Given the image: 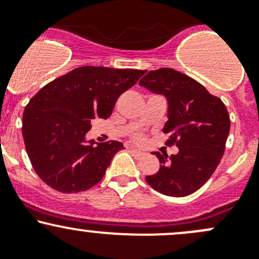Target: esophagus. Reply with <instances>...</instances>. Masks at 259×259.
Listing matches in <instances>:
<instances>
[{"label":"esophagus","mask_w":259,"mask_h":259,"mask_svg":"<svg viewBox=\"0 0 259 259\" xmlns=\"http://www.w3.org/2000/svg\"><path fill=\"white\" fill-rule=\"evenodd\" d=\"M130 152L132 153L133 156H135V157H137V158H140V157H142L143 155H145V153L142 152V151H140V150H137V148H133V147H131L130 148Z\"/></svg>","instance_id":"1"}]
</instances>
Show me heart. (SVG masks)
Listing matches in <instances>:
<instances>
[{
  "label": "heart",
  "instance_id": "b5f03b06",
  "mask_svg": "<svg viewBox=\"0 0 259 259\" xmlns=\"http://www.w3.org/2000/svg\"><path fill=\"white\" fill-rule=\"evenodd\" d=\"M135 141H136V142H142L143 136L142 135H136L135 136Z\"/></svg>",
  "mask_w": 259,
  "mask_h": 259
}]
</instances>
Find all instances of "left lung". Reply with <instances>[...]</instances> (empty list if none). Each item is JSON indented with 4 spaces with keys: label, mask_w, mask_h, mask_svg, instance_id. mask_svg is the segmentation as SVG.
I'll list each match as a JSON object with an SVG mask.
<instances>
[{
    "label": "left lung",
    "mask_w": 259,
    "mask_h": 259,
    "mask_svg": "<svg viewBox=\"0 0 259 259\" xmlns=\"http://www.w3.org/2000/svg\"><path fill=\"white\" fill-rule=\"evenodd\" d=\"M140 85L167 99V122L162 131L170 135L167 145L179 147L170 157L153 152L160 170L146 176V181L165 195H190L210 179L222 160L230 128L227 108L205 87L170 68L148 71Z\"/></svg>",
    "instance_id": "left-lung-1"
}]
</instances>
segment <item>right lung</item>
I'll list each match as a JSON object with an SVG mask.
<instances>
[{
	"mask_svg": "<svg viewBox=\"0 0 259 259\" xmlns=\"http://www.w3.org/2000/svg\"><path fill=\"white\" fill-rule=\"evenodd\" d=\"M138 69L81 66L42 87L22 116L25 147L35 172L46 185L71 194L103 179L118 141L87 140L96 118L107 119L117 99L145 74Z\"/></svg>",
	"mask_w": 259,
	"mask_h": 259,
	"instance_id": "right-lung-1",
	"label": "right lung"
}]
</instances>
